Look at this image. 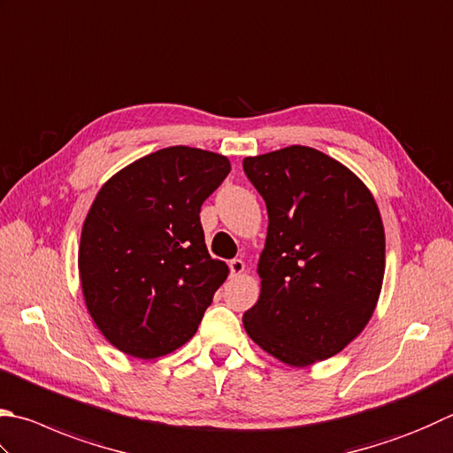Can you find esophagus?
Masks as SVG:
<instances>
[{
    "instance_id": "34e87169",
    "label": "esophagus",
    "mask_w": 453,
    "mask_h": 453,
    "mask_svg": "<svg viewBox=\"0 0 453 453\" xmlns=\"http://www.w3.org/2000/svg\"><path fill=\"white\" fill-rule=\"evenodd\" d=\"M228 268H230V276L236 278V276L242 274L246 266H244V262L241 258H234V260L228 262Z\"/></svg>"
}]
</instances>
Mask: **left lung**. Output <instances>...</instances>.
<instances>
[{"label": "left lung", "mask_w": 453, "mask_h": 453, "mask_svg": "<svg viewBox=\"0 0 453 453\" xmlns=\"http://www.w3.org/2000/svg\"><path fill=\"white\" fill-rule=\"evenodd\" d=\"M242 167L268 209L260 297L244 329L286 365L329 359L379 302L385 228L377 203L351 169L313 148L244 157Z\"/></svg>", "instance_id": "1"}]
</instances>
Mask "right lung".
Masks as SVG:
<instances>
[{
  "mask_svg": "<svg viewBox=\"0 0 453 453\" xmlns=\"http://www.w3.org/2000/svg\"><path fill=\"white\" fill-rule=\"evenodd\" d=\"M228 172L225 156L173 146L102 185L82 225L79 272L90 318L122 353L156 359L197 331L228 276L211 258L199 212Z\"/></svg>",
  "mask_w": 453,
  "mask_h": 453,
  "instance_id": "right-lung-1",
  "label": "right lung"
}]
</instances>
